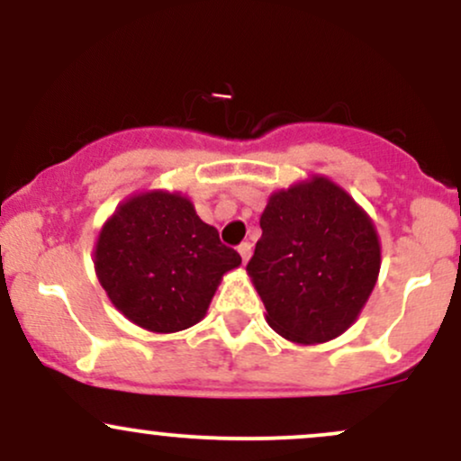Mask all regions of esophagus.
I'll list each match as a JSON object with an SVG mask.
<instances>
[{
	"label": "esophagus",
	"mask_w": 461,
	"mask_h": 461,
	"mask_svg": "<svg viewBox=\"0 0 461 461\" xmlns=\"http://www.w3.org/2000/svg\"><path fill=\"white\" fill-rule=\"evenodd\" d=\"M238 253H240L242 262H249V258H251V242H242L240 247H238Z\"/></svg>",
	"instance_id": "obj_1"
}]
</instances>
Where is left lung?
<instances>
[{
  "instance_id": "1",
  "label": "left lung",
  "mask_w": 461,
  "mask_h": 461,
  "mask_svg": "<svg viewBox=\"0 0 461 461\" xmlns=\"http://www.w3.org/2000/svg\"><path fill=\"white\" fill-rule=\"evenodd\" d=\"M260 227L247 275L271 330L294 345L342 336L382 268V242L366 210L340 184L312 173L268 194Z\"/></svg>"
}]
</instances>
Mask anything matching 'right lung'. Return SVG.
<instances>
[{
	"instance_id": "1",
	"label": "right lung",
	"mask_w": 461,
	"mask_h": 461,
	"mask_svg": "<svg viewBox=\"0 0 461 461\" xmlns=\"http://www.w3.org/2000/svg\"><path fill=\"white\" fill-rule=\"evenodd\" d=\"M240 256L203 223L179 190H139L116 205L93 249L110 303L151 333H176L208 314L223 275Z\"/></svg>"
}]
</instances>
